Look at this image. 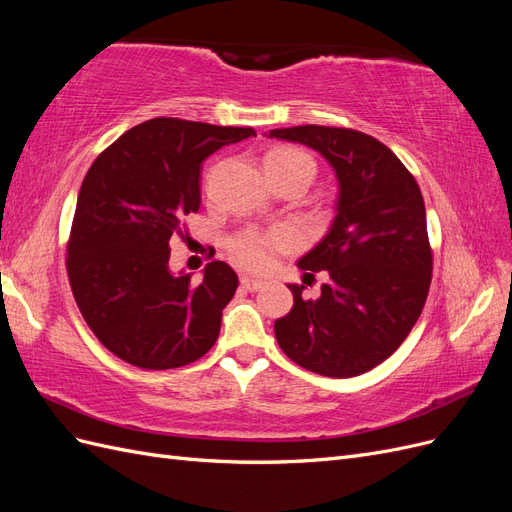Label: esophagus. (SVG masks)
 Masks as SVG:
<instances>
[{
    "label": "esophagus",
    "instance_id": "obj_1",
    "mask_svg": "<svg viewBox=\"0 0 512 512\" xmlns=\"http://www.w3.org/2000/svg\"><path fill=\"white\" fill-rule=\"evenodd\" d=\"M241 286H243L247 292H256V290H260L262 286H265V282H262V280H254V277H250V275H241Z\"/></svg>",
    "mask_w": 512,
    "mask_h": 512
}]
</instances>
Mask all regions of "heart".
I'll return each instance as SVG.
<instances>
[{"label":"heart","mask_w":512,"mask_h":512,"mask_svg":"<svg viewBox=\"0 0 512 512\" xmlns=\"http://www.w3.org/2000/svg\"><path fill=\"white\" fill-rule=\"evenodd\" d=\"M265 170L271 181H282L290 177H305L312 181L316 175L314 158L297 147H275L265 156ZM292 241L286 230L273 232H243L230 241V256L245 269L260 271L269 265L273 250H284Z\"/></svg>","instance_id":"obj_1"}]
</instances>
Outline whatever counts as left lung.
Returning <instances> with one entry per match:
<instances>
[{"mask_svg": "<svg viewBox=\"0 0 512 512\" xmlns=\"http://www.w3.org/2000/svg\"><path fill=\"white\" fill-rule=\"evenodd\" d=\"M267 136L318 151L339 188L329 232L297 262L305 275L327 271L331 280L316 301L288 284L294 305L275 320L277 344L314 374H365L401 346L427 301L433 258L421 188L369 134L297 126Z\"/></svg>", "mask_w": 512, "mask_h": 512, "instance_id": "1", "label": "left lung"}]
</instances>
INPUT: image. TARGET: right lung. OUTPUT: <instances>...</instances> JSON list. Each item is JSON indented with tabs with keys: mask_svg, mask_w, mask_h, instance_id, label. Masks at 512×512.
Listing matches in <instances>:
<instances>
[{
	"mask_svg": "<svg viewBox=\"0 0 512 512\" xmlns=\"http://www.w3.org/2000/svg\"><path fill=\"white\" fill-rule=\"evenodd\" d=\"M252 128L158 117L91 164L76 200L68 277L85 322L119 359L173 369L207 354L239 277L213 260L194 284L168 267L170 237L200 207V164Z\"/></svg>",
	"mask_w": 512,
	"mask_h": 512,
	"instance_id": "right-lung-1",
	"label": "right lung"
}]
</instances>
